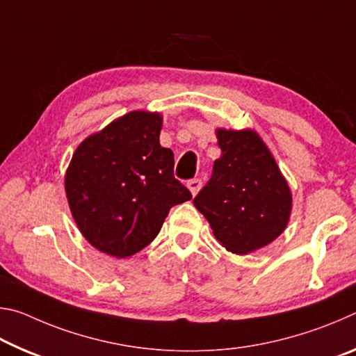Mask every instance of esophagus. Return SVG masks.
<instances>
[{"label": "esophagus", "instance_id": "esophagus-1", "mask_svg": "<svg viewBox=\"0 0 356 356\" xmlns=\"http://www.w3.org/2000/svg\"><path fill=\"white\" fill-rule=\"evenodd\" d=\"M201 185H202V180H201V179H197V177L188 180V184H186V186H188V188H190V191H191V195H193V196L197 195V191L201 190Z\"/></svg>", "mask_w": 356, "mask_h": 356}]
</instances>
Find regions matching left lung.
<instances>
[{
  "instance_id": "obj_1",
  "label": "left lung",
  "mask_w": 356,
  "mask_h": 356,
  "mask_svg": "<svg viewBox=\"0 0 356 356\" xmlns=\"http://www.w3.org/2000/svg\"><path fill=\"white\" fill-rule=\"evenodd\" d=\"M221 156L195 200L226 250L246 254L284 231L292 196L272 154L254 131L216 130Z\"/></svg>"
}]
</instances>
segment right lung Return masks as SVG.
Wrapping results in <instances>:
<instances>
[{
    "label": "right lung",
    "instance_id": "obj_1",
    "mask_svg": "<svg viewBox=\"0 0 356 356\" xmlns=\"http://www.w3.org/2000/svg\"><path fill=\"white\" fill-rule=\"evenodd\" d=\"M161 116L131 111L76 147L65 193L78 229L94 248L129 257L152 242L170 209L191 200L160 146Z\"/></svg>",
    "mask_w": 356,
    "mask_h": 356
}]
</instances>
